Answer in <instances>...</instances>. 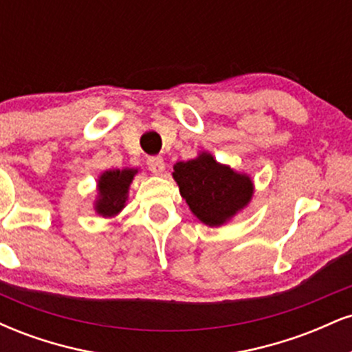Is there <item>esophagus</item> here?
I'll list each match as a JSON object with an SVG mask.
<instances>
[{"instance_id": "esophagus-1", "label": "esophagus", "mask_w": 352, "mask_h": 352, "mask_svg": "<svg viewBox=\"0 0 352 352\" xmlns=\"http://www.w3.org/2000/svg\"><path fill=\"white\" fill-rule=\"evenodd\" d=\"M147 165H148V170L155 173V175H162L165 172V162L162 157H151V159L147 160Z\"/></svg>"}]
</instances>
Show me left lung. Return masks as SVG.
<instances>
[{
    "label": "left lung",
    "mask_w": 352,
    "mask_h": 352,
    "mask_svg": "<svg viewBox=\"0 0 352 352\" xmlns=\"http://www.w3.org/2000/svg\"><path fill=\"white\" fill-rule=\"evenodd\" d=\"M172 177L190 212L207 227L227 225L248 207L254 193L248 173L220 164L207 151H201L187 162H177Z\"/></svg>",
    "instance_id": "obj_1"
}]
</instances>
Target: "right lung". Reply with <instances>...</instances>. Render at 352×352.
<instances>
[{"mask_svg": "<svg viewBox=\"0 0 352 352\" xmlns=\"http://www.w3.org/2000/svg\"><path fill=\"white\" fill-rule=\"evenodd\" d=\"M139 168H111L98 177V195L94 210L99 217L112 218L125 208L129 199V188Z\"/></svg>", "mask_w": 352, "mask_h": 352, "instance_id": "obj_1", "label": "right lung"}]
</instances>
